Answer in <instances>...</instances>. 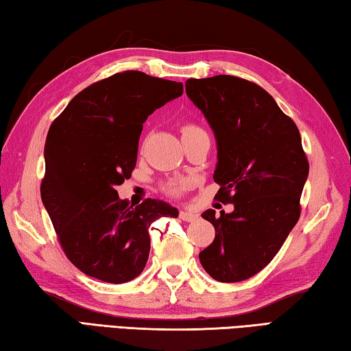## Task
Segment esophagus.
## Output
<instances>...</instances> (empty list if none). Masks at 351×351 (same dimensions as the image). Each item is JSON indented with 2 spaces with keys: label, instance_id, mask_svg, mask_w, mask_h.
<instances>
[{
  "label": "esophagus",
  "instance_id": "1",
  "mask_svg": "<svg viewBox=\"0 0 351 351\" xmlns=\"http://www.w3.org/2000/svg\"><path fill=\"white\" fill-rule=\"evenodd\" d=\"M180 218L183 221H194L198 218V215L194 210H180Z\"/></svg>",
  "mask_w": 351,
  "mask_h": 351
}]
</instances>
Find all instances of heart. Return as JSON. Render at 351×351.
I'll use <instances>...</instances> for the list:
<instances>
[{
	"mask_svg": "<svg viewBox=\"0 0 351 351\" xmlns=\"http://www.w3.org/2000/svg\"><path fill=\"white\" fill-rule=\"evenodd\" d=\"M197 130H200V128L194 127V125H184V127L182 128V136L183 134H188V133H193V131H197ZM182 186H183L182 182H171L168 186H167V189L169 191V193L176 194V193H178V191L182 189Z\"/></svg>",
	"mask_w": 351,
	"mask_h": 351,
	"instance_id": "obj_1",
	"label": "heart"
}]
</instances>
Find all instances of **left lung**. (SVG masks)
I'll return each instance as SVG.
<instances>
[{
    "label": "left lung",
    "mask_w": 351,
    "mask_h": 351,
    "mask_svg": "<svg viewBox=\"0 0 351 351\" xmlns=\"http://www.w3.org/2000/svg\"><path fill=\"white\" fill-rule=\"evenodd\" d=\"M184 87L217 141L215 198L234 204L229 214H202L215 238L198 256L214 280L244 281L274 260L300 218L308 177L300 131L266 90L246 79L218 75L188 79Z\"/></svg>",
    "instance_id": "obj_1"
}]
</instances>
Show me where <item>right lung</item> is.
<instances>
[{"mask_svg": "<svg viewBox=\"0 0 351 351\" xmlns=\"http://www.w3.org/2000/svg\"><path fill=\"white\" fill-rule=\"evenodd\" d=\"M182 95V82L128 70L84 88L51 123L41 198L65 255L85 275L134 280L148 261L151 223L178 217L156 198L134 208L116 186L133 173L148 116Z\"/></svg>", "mask_w": 351, "mask_h": 351, "instance_id": "add662e5", "label": "right lung"}]
</instances>
